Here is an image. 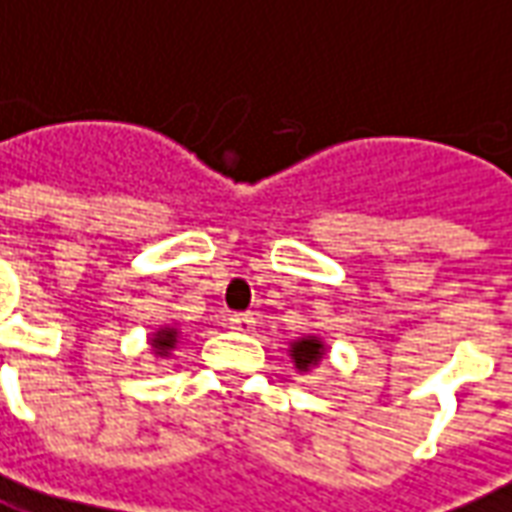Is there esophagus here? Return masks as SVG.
<instances>
[{"instance_id":"obj_1","label":"esophagus","mask_w":512,"mask_h":512,"mask_svg":"<svg viewBox=\"0 0 512 512\" xmlns=\"http://www.w3.org/2000/svg\"><path fill=\"white\" fill-rule=\"evenodd\" d=\"M229 328L241 330V333H249L255 328V316L252 314H232L229 316Z\"/></svg>"}]
</instances>
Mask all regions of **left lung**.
<instances>
[{
	"label": "left lung",
	"mask_w": 512,
	"mask_h": 512,
	"mask_svg": "<svg viewBox=\"0 0 512 512\" xmlns=\"http://www.w3.org/2000/svg\"><path fill=\"white\" fill-rule=\"evenodd\" d=\"M288 356H291V364L297 373L311 375L322 364V358L328 356V344L316 333H302L288 342Z\"/></svg>",
	"instance_id": "left-lung-1"
}]
</instances>
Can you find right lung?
Listing matches in <instances>:
<instances>
[{
  "mask_svg": "<svg viewBox=\"0 0 512 512\" xmlns=\"http://www.w3.org/2000/svg\"><path fill=\"white\" fill-rule=\"evenodd\" d=\"M179 328L176 325H159V328L148 336V344H151V353H154L159 361L162 358H170V353L176 350V344H179Z\"/></svg>",
  "mask_w": 512,
  "mask_h": 512,
  "instance_id": "1",
  "label": "right lung"
}]
</instances>
